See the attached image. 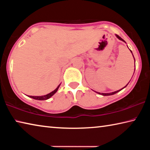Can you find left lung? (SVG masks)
<instances>
[{"label":"left lung","mask_w":150,"mask_h":150,"mask_svg":"<svg viewBox=\"0 0 150 150\" xmlns=\"http://www.w3.org/2000/svg\"><path fill=\"white\" fill-rule=\"evenodd\" d=\"M115 35H116V37L118 39H119V40H121V41H122V42H125V43H126V42L124 41V40L122 38H120V36H119V35H118L117 34H115ZM127 46H128V45H127ZM130 52H131L132 54V51H131V50H130ZM132 55H133V54H132ZM133 57H134V55H133ZM134 62H135V59H134ZM135 67H136V66H135ZM134 71H135V69H134ZM133 75H134V74H133ZM129 83H130V82H129ZM128 85V84H127V85L125 86V87H123L122 88H121V89L118 90V91H115V92H112V93H98V92H96V91H95V92H96V93H98V94H99V95H103V96H109V95H115V94H116V93H117L118 92H119V91H120L121 90H122L123 88H125V87H126V86Z\"/></svg>","instance_id":"left-lung-1"}]
</instances>
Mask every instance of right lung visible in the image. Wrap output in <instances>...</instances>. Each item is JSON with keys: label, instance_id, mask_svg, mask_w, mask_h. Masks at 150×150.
I'll return each mask as SVG.
<instances>
[{"label": "right lung", "instance_id": "obj_1", "mask_svg": "<svg viewBox=\"0 0 150 150\" xmlns=\"http://www.w3.org/2000/svg\"><path fill=\"white\" fill-rule=\"evenodd\" d=\"M60 85H61V83L57 86V87L55 88L54 91H53L52 92L47 94V95H43V96H29V97L32 98H34V99H35V100H44L49 99L50 98L52 97V96L54 95L55 93L57 92L58 88H59V87H60Z\"/></svg>", "mask_w": 150, "mask_h": 150}]
</instances>
